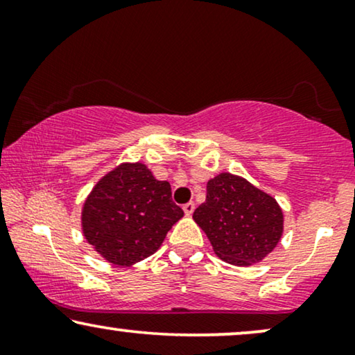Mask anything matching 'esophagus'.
<instances>
[{
	"label": "esophagus",
	"mask_w": 355,
	"mask_h": 355,
	"mask_svg": "<svg viewBox=\"0 0 355 355\" xmlns=\"http://www.w3.org/2000/svg\"><path fill=\"white\" fill-rule=\"evenodd\" d=\"M182 208H184V213H186V215H192L193 210H196V203H193V202H187L186 205H184Z\"/></svg>",
	"instance_id": "esophagus-1"
}]
</instances>
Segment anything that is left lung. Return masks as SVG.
Listing matches in <instances>:
<instances>
[{
	"label": "left lung",
	"instance_id": "left-lung-1",
	"mask_svg": "<svg viewBox=\"0 0 355 355\" xmlns=\"http://www.w3.org/2000/svg\"><path fill=\"white\" fill-rule=\"evenodd\" d=\"M213 250L227 263H257L283 234V211L273 197L239 176L218 174L207 184V200L193 211Z\"/></svg>",
	"mask_w": 355,
	"mask_h": 355
}]
</instances>
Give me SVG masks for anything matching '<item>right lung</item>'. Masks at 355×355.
<instances>
[{
	"label": "right lung",
	"instance_id": "add662e5",
	"mask_svg": "<svg viewBox=\"0 0 355 355\" xmlns=\"http://www.w3.org/2000/svg\"><path fill=\"white\" fill-rule=\"evenodd\" d=\"M184 215L171 186L142 163L121 164L94 187L82 210L84 236L114 265H132L162 245Z\"/></svg>",
	"mask_w": 355,
	"mask_h": 355
}]
</instances>
